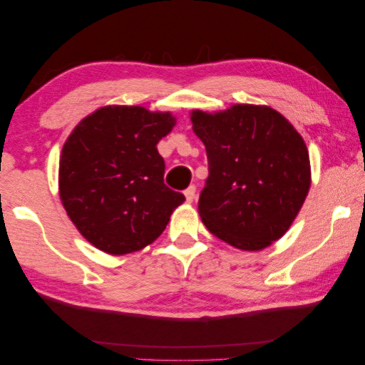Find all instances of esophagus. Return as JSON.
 <instances>
[{"label": "esophagus", "mask_w": 365, "mask_h": 365, "mask_svg": "<svg viewBox=\"0 0 365 365\" xmlns=\"http://www.w3.org/2000/svg\"><path fill=\"white\" fill-rule=\"evenodd\" d=\"M184 195H186V200L190 204V202L195 199V186H189L186 190H184Z\"/></svg>", "instance_id": "1"}]
</instances>
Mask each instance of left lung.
<instances>
[{
    "instance_id": "8db88e82",
    "label": "left lung",
    "mask_w": 365,
    "mask_h": 365,
    "mask_svg": "<svg viewBox=\"0 0 365 365\" xmlns=\"http://www.w3.org/2000/svg\"><path fill=\"white\" fill-rule=\"evenodd\" d=\"M190 121L208 160V178L199 199L202 222L236 249L268 247L289 230L307 197L306 142L270 106L195 110Z\"/></svg>"
}]
</instances>
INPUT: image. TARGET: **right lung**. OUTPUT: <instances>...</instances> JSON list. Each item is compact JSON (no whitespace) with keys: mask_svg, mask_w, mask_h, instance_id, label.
Segmentation results:
<instances>
[{"mask_svg":"<svg viewBox=\"0 0 365 365\" xmlns=\"http://www.w3.org/2000/svg\"><path fill=\"white\" fill-rule=\"evenodd\" d=\"M176 118L142 106H103L83 118L59 160V197L95 247L124 255L152 244L186 197L163 182L157 150Z\"/></svg>","mask_w":365,"mask_h":365,"instance_id":"1","label":"right lung"}]
</instances>
